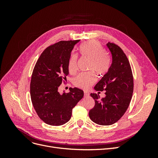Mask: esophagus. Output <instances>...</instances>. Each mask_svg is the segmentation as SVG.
I'll return each instance as SVG.
<instances>
[{"mask_svg":"<svg viewBox=\"0 0 158 158\" xmlns=\"http://www.w3.org/2000/svg\"><path fill=\"white\" fill-rule=\"evenodd\" d=\"M89 93H88V92H84V97L87 98V97H89Z\"/></svg>","mask_w":158,"mask_h":158,"instance_id":"34e87169","label":"esophagus"}]
</instances>
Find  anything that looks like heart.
Masks as SVG:
<instances>
[{"label": "heart", "mask_w": 158, "mask_h": 158, "mask_svg": "<svg viewBox=\"0 0 158 158\" xmlns=\"http://www.w3.org/2000/svg\"><path fill=\"white\" fill-rule=\"evenodd\" d=\"M80 53L82 56L91 60L89 70L103 76L107 73L110 67V59L106 53L103 45L97 41H89L84 43L80 47ZM68 69L69 73L74 74L78 70V56L72 55L69 61ZM95 82V76L92 73H82L74 80L76 87L84 89H88Z\"/></svg>", "instance_id": "1"}]
</instances>
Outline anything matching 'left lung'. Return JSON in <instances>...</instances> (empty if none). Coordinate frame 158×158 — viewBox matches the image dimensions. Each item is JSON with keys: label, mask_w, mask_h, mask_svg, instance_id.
Listing matches in <instances>:
<instances>
[{"label": "left lung", "mask_w": 158, "mask_h": 158, "mask_svg": "<svg viewBox=\"0 0 158 158\" xmlns=\"http://www.w3.org/2000/svg\"><path fill=\"white\" fill-rule=\"evenodd\" d=\"M111 54L109 70L95 85L96 91H105L106 96L91 94L95 106L89 112L91 120L99 125H111L117 122L128 109L133 93V77L126 55L117 45L106 44Z\"/></svg>", "instance_id": "1"}]
</instances>
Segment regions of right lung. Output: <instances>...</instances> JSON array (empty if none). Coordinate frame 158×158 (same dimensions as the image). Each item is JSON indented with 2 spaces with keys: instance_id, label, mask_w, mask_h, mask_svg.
<instances>
[{
  "instance_id": "1",
  "label": "right lung",
  "mask_w": 158,
  "mask_h": 158,
  "mask_svg": "<svg viewBox=\"0 0 158 158\" xmlns=\"http://www.w3.org/2000/svg\"><path fill=\"white\" fill-rule=\"evenodd\" d=\"M80 40L61 41L42 52L33 70L31 99L37 115L47 125L60 126L71 118L72 111L84 97L78 88L60 94L59 87L69 74V61L74 47Z\"/></svg>"
}]
</instances>
